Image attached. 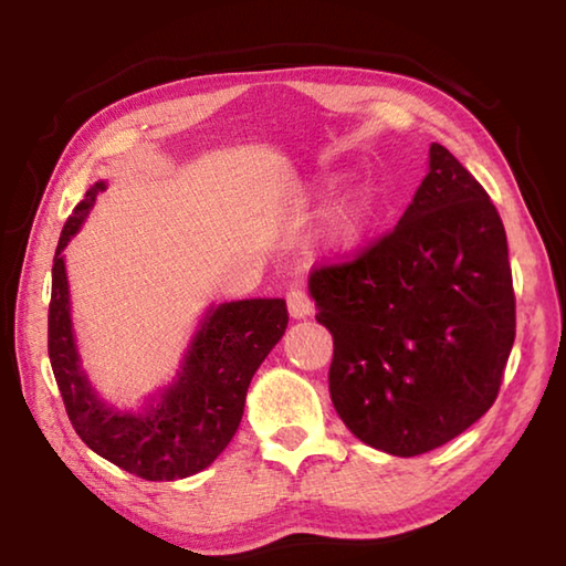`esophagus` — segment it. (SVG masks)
Wrapping results in <instances>:
<instances>
[{
  "label": "esophagus",
  "mask_w": 566,
  "mask_h": 566,
  "mask_svg": "<svg viewBox=\"0 0 566 566\" xmlns=\"http://www.w3.org/2000/svg\"><path fill=\"white\" fill-rule=\"evenodd\" d=\"M286 310H290V317L304 319L314 312V302L304 290H290L286 292Z\"/></svg>",
  "instance_id": "obj_1"
}]
</instances>
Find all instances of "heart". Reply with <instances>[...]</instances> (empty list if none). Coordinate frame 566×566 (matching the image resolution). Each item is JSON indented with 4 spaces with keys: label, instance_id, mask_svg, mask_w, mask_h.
<instances>
[{
    "label": "heart",
    "instance_id": "b5f03b06",
    "mask_svg": "<svg viewBox=\"0 0 566 566\" xmlns=\"http://www.w3.org/2000/svg\"><path fill=\"white\" fill-rule=\"evenodd\" d=\"M337 187V177L322 179L312 189L314 199H324L329 191ZM379 199L377 191L367 181L349 187L322 217L317 229V244L324 254L329 256H347L367 242L371 229L377 224Z\"/></svg>",
    "mask_w": 566,
    "mask_h": 566
}]
</instances>
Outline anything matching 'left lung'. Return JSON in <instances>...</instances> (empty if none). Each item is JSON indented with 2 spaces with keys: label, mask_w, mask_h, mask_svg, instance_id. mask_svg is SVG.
I'll list each match as a JSON object with an SVG mask.
<instances>
[{
  "label": "left lung",
  "mask_w": 566,
  "mask_h": 566,
  "mask_svg": "<svg viewBox=\"0 0 566 566\" xmlns=\"http://www.w3.org/2000/svg\"><path fill=\"white\" fill-rule=\"evenodd\" d=\"M310 294L334 339L332 405L364 444L432 452L494 405L514 344L506 234L482 185L437 142L395 232L314 272Z\"/></svg>",
  "instance_id": "obj_1"
}]
</instances>
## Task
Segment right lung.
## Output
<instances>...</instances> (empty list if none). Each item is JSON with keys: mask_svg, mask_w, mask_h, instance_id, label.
I'll return each mask as SVG.
<instances>
[{"mask_svg": "<svg viewBox=\"0 0 566 566\" xmlns=\"http://www.w3.org/2000/svg\"><path fill=\"white\" fill-rule=\"evenodd\" d=\"M107 189L99 179L62 229L52 266L50 361L74 432L92 452L149 482L202 472L224 452L244 415L254 371L282 339L286 302L272 296L209 304L167 387L132 409L104 399L92 385L76 344L64 249Z\"/></svg>", "mask_w": 566, "mask_h": 566, "instance_id": "1", "label": "right lung"}]
</instances>
